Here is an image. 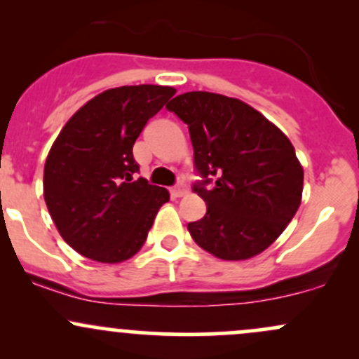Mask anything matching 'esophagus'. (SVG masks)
<instances>
[{"label":"esophagus","mask_w":359,"mask_h":359,"mask_svg":"<svg viewBox=\"0 0 359 359\" xmlns=\"http://www.w3.org/2000/svg\"><path fill=\"white\" fill-rule=\"evenodd\" d=\"M187 194V187L184 184H177L170 189V196L172 198H182V196Z\"/></svg>","instance_id":"1"}]
</instances>
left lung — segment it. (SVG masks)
Here are the masks:
<instances>
[{
	"label": "left lung",
	"mask_w": 359,
	"mask_h": 359,
	"mask_svg": "<svg viewBox=\"0 0 359 359\" xmlns=\"http://www.w3.org/2000/svg\"><path fill=\"white\" fill-rule=\"evenodd\" d=\"M167 109L187 124L201 177L192 191L208 206L187 224L191 237L224 261L261 254L302 203L303 168L291 141L238 98L187 92Z\"/></svg>",
	"instance_id": "obj_1"
}]
</instances>
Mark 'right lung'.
Listing matches in <instances>:
<instances>
[{
  "mask_svg": "<svg viewBox=\"0 0 359 359\" xmlns=\"http://www.w3.org/2000/svg\"><path fill=\"white\" fill-rule=\"evenodd\" d=\"M175 95L172 86H119L66 122L44 167V199L59 233L78 254L116 264L143 247L163 187L135 175L133 147L147 122Z\"/></svg>",
  "mask_w": 359,
  "mask_h": 359,
  "instance_id": "add662e5",
  "label": "right lung"
}]
</instances>
